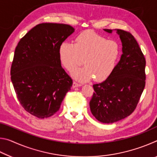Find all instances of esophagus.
Segmentation results:
<instances>
[{
	"label": "esophagus",
	"mask_w": 157,
	"mask_h": 157,
	"mask_svg": "<svg viewBox=\"0 0 157 157\" xmlns=\"http://www.w3.org/2000/svg\"><path fill=\"white\" fill-rule=\"evenodd\" d=\"M80 86H81V84H79V83H78V82H73V87H78Z\"/></svg>",
	"instance_id": "1"
}]
</instances>
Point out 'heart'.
I'll list each match as a JSON object with an SVG mask.
<instances>
[{"mask_svg":"<svg viewBox=\"0 0 157 157\" xmlns=\"http://www.w3.org/2000/svg\"><path fill=\"white\" fill-rule=\"evenodd\" d=\"M121 55L120 45L116 41L107 40L94 32H82L75 38V44L63 42L60 45L61 63L66 70L73 71L82 64L85 66L72 73L79 81L95 78L104 81L113 73Z\"/></svg>","mask_w":157,"mask_h":157,"instance_id":"heart-1","label":"heart"}]
</instances>
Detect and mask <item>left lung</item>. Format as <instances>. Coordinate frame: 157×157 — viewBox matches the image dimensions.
<instances>
[{"label": "left lung", "instance_id": "8db88e82", "mask_svg": "<svg viewBox=\"0 0 157 157\" xmlns=\"http://www.w3.org/2000/svg\"><path fill=\"white\" fill-rule=\"evenodd\" d=\"M116 30L122 42L123 54L111 75L93 85L95 92L89 103L95 118L107 124L124 119L134 111L145 85V59L136 40L128 32Z\"/></svg>", "mask_w": 157, "mask_h": 157}]
</instances>
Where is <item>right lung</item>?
Wrapping results in <instances>:
<instances>
[{"instance_id": "obj_1", "label": "right lung", "mask_w": 157, "mask_h": 157, "mask_svg": "<svg viewBox=\"0 0 157 157\" xmlns=\"http://www.w3.org/2000/svg\"><path fill=\"white\" fill-rule=\"evenodd\" d=\"M74 31L69 25L41 23L16 47L11 80L21 106L37 118H48L59 111L72 86V79L61 65L59 48Z\"/></svg>"}]
</instances>
